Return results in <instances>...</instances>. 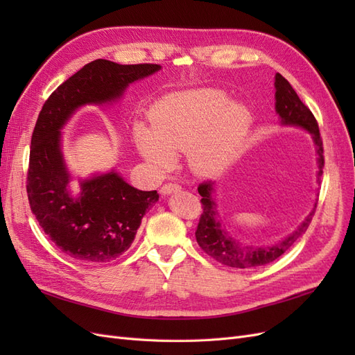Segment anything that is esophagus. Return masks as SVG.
<instances>
[{"instance_id":"esophagus-1","label":"esophagus","mask_w":355,"mask_h":355,"mask_svg":"<svg viewBox=\"0 0 355 355\" xmlns=\"http://www.w3.org/2000/svg\"><path fill=\"white\" fill-rule=\"evenodd\" d=\"M180 189H182V187L179 184H175V182H167V184L161 187V194L168 196V194H171V192H178Z\"/></svg>"}]
</instances>
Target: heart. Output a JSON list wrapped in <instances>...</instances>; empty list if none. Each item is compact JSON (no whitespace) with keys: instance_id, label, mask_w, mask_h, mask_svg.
I'll return each mask as SVG.
<instances>
[{"instance_id":"b5f03b06","label":"heart","mask_w":355,"mask_h":355,"mask_svg":"<svg viewBox=\"0 0 355 355\" xmlns=\"http://www.w3.org/2000/svg\"><path fill=\"white\" fill-rule=\"evenodd\" d=\"M252 124L243 105L231 103L218 89L168 94L151 111V132L139 128L136 137L144 157L167 168L173 153L188 151L192 170L201 176L218 175L237 154Z\"/></svg>"}]
</instances>
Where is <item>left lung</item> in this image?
I'll return each mask as SVG.
<instances>
[{
	"instance_id": "1",
	"label": "left lung",
	"mask_w": 355,
	"mask_h": 355,
	"mask_svg": "<svg viewBox=\"0 0 355 355\" xmlns=\"http://www.w3.org/2000/svg\"><path fill=\"white\" fill-rule=\"evenodd\" d=\"M275 110L280 115L283 124H292L304 127L313 135L314 142L317 145L318 154V176L323 175L324 167V155H323V141H321L318 123L314 114L311 112L308 106L299 99V96L293 90L290 83L283 77L282 73L275 75ZM213 182L204 180L198 187V192L201 196V209L202 213L200 216L198 227L196 231V237L201 249L211 256L214 261L222 265L231 268H240V270H250L254 266H262L271 263L278 259L284 252L295 244V241L302 235L308 227L315 209L311 211L306 219L299 225L296 231L286 237L284 240L278 241L271 245L254 247V245H243L237 240L232 239L231 235L222 230V225L218 220V211L214 209V201L211 198ZM317 207V206H315Z\"/></svg>"
}]
</instances>
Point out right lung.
<instances>
[{
  "label": "right lung",
  "mask_w": 355,
  "mask_h": 355,
  "mask_svg": "<svg viewBox=\"0 0 355 355\" xmlns=\"http://www.w3.org/2000/svg\"><path fill=\"white\" fill-rule=\"evenodd\" d=\"M158 69L155 63L93 60L62 83L42 105L31 139L28 200L42 231L75 261L103 263L123 254L158 194L139 191L111 171L84 180L80 196L71 197L59 130L78 106L120 98L128 84Z\"/></svg>",
  "instance_id": "add662e5"
}]
</instances>
